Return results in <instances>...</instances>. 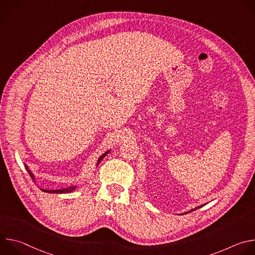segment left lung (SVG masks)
<instances>
[{"instance_id":"8db88e82","label":"left lung","mask_w":255,"mask_h":255,"mask_svg":"<svg viewBox=\"0 0 255 255\" xmlns=\"http://www.w3.org/2000/svg\"><path fill=\"white\" fill-rule=\"evenodd\" d=\"M201 207H202V206H200V207H198V208H196V209H199V208H201ZM194 210H195V209H194ZM194 210H191L190 212H192V211H194Z\"/></svg>"}]
</instances>
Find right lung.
Wrapping results in <instances>:
<instances>
[{
  "mask_svg": "<svg viewBox=\"0 0 255 255\" xmlns=\"http://www.w3.org/2000/svg\"><path fill=\"white\" fill-rule=\"evenodd\" d=\"M109 153V151H107V152H105L100 158H99V160H98V164L101 162V160L107 155ZM26 169L28 170V172H29V174L31 175V177L32 178H34V176H33V174H32V172L28 169V167L26 166ZM76 189V187H70V188H68V189H61V190H52V191H48V190H42L43 192H46V193H50V194H64V193H70V192H72Z\"/></svg>",
  "mask_w": 255,
  "mask_h": 255,
  "instance_id": "obj_1",
  "label": "right lung"
}]
</instances>
